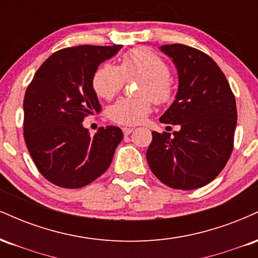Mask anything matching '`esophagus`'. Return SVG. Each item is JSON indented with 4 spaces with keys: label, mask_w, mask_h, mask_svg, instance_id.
Instances as JSON below:
<instances>
[{
    "label": "esophagus",
    "mask_w": 258,
    "mask_h": 258,
    "mask_svg": "<svg viewBox=\"0 0 258 258\" xmlns=\"http://www.w3.org/2000/svg\"><path fill=\"white\" fill-rule=\"evenodd\" d=\"M122 132H123V135H125V136H128L130 133L133 132V128H131V127H123Z\"/></svg>",
    "instance_id": "34e87169"
}]
</instances>
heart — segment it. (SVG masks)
Wrapping results in <instances>:
<instances>
[{
  "mask_svg": "<svg viewBox=\"0 0 258 258\" xmlns=\"http://www.w3.org/2000/svg\"><path fill=\"white\" fill-rule=\"evenodd\" d=\"M136 94L122 98L108 109V116L119 125H137L152 110L153 102L167 104L173 99L174 86L170 67L156 52L137 47L125 52L119 67L110 63L99 65L92 76V88L103 99H111L122 90L125 80H137Z\"/></svg>",
  "mask_w": 258,
  "mask_h": 258,
  "instance_id": "heart-1",
  "label": "heart"
}]
</instances>
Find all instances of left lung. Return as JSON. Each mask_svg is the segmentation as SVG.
Here are the masks:
<instances>
[{"label":"left lung","instance_id":"1","mask_svg":"<svg viewBox=\"0 0 258 258\" xmlns=\"http://www.w3.org/2000/svg\"><path fill=\"white\" fill-rule=\"evenodd\" d=\"M178 70V92L160 117L179 125L173 136L153 131L147 150L150 170L171 188L191 190L214 180L230 158L236 103L226 76L206 53L185 44L161 46Z\"/></svg>","mask_w":258,"mask_h":258}]
</instances>
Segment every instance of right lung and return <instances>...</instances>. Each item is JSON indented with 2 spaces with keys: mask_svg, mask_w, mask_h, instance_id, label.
<instances>
[{
  "mask_svg": "<svg viewBox=\"0 0 258 258\" xmlns=\"http://www.w3.org/2000/svg\"><path fill=\"white\" fill-rule=\"evenodd\" d=\"M122 47H68L38 68L24 97V139L37 170L53 184L76 189L108 170L122 131L100 127L94 136L82 126L100 110L92 76L102 61Z\"/></svg>",
  "mask_w": 258,
  "mask_h": 258,
  "instance_id": "1",
  "label": "right lung"
}]
</instances>
